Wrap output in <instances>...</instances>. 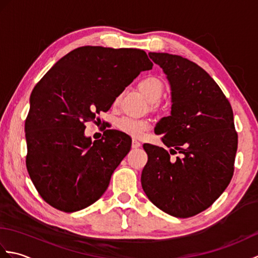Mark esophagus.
Here are the masks:
<instances>
[{
	"mask_svg": "<svg viewBox=\"0 0 258 258\" xmlns=\"http://www.w3.org/2000/svg\"><path fill=\"white\" fill-rule=\"evenodd\" d=\"M142 144H141V142L140 141H138V140H133L132 141V147L133 149H138V147H140Z\"/></svg>",
	"mask_w": 258,
	"mask_h": 258,
	"instance_id": "obj_1",
	"label": "esophagus"
}]
</instances>
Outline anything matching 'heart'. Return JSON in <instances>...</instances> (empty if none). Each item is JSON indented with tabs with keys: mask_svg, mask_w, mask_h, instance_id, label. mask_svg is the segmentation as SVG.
<instances>
[{
	"mask_svg": "<svg viewBox=\"0 0 258 258\" xmlns=\"http://www.w3.org/2000/svg\"><path fill=\"white\" fill-rule=\"evenodd\" d=\"M139 90L147 97V100L152 102V105L156 107V102L163 94L164 85L162 81L156 76H145L139 82ZM117 128L122 132L135 136L143 135L150 128V122L146 119H138L132 117H122L117 120Z\"/></svg>",
	"mask_w": 258,
	"mask_h": 258,
	"instance_id": "obj_1",
	"label": "heart"
}]
</instances>
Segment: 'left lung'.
Returning a JSON list of instances; mask_svg holds the SVG:
<instances>
[{
  "label": "left lung",
  "mask_w": 258,
  "mask_h": 258,
  "mask_svg": "<svg viewBox=\"0 0 258 258\" xmlns=\"http://www.w3.org/2000/svg\"><path fill=\"white\" fill-rule=\"evenodd\" d=\"M171 83L172 113L157 123L163 147L144 144L147 157L142 187L169 215L195 216L221 196L234 174L237 132L221 87L205 70L179 55L151 52ZM178 151L182 158L172 159Z\"/></svg>",
  "instance_id": "left-lung-1"
}]
</instances>
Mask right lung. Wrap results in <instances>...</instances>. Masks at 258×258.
Listing matches in <instances>:
<instances>
[{
	"mask_svg": "<svg viewBox=\"0 0 258 258\" xmlns=\"http://www.w3.org/2000/svg\"><path fill=\"white\" fill-rule=\"evenodd\" d=\"M153 68L140 48L82 46L67 54L37 82L25 119L26 168L48 205L72 213L92 205L131 150L116 130L92 142L85 123L106 112L142 71Z\"/></svg>",
	"mask_w": 258,
	"mask_h": 258,
	"instance_id": "1",
	"label": "right lung"
}]
</instances>
